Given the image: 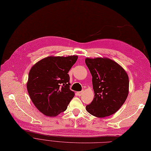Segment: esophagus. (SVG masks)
I'll return each mask as SVG.
<instances>
[{"label": "esophagus", "mask_w": 151, "mask_h": 151, "mask_svg": "<svg viewBox=\"0 0 151 151\" xmlns=\"http://www.w3.org/2000/svg\"><path fill=\"white\" fill-rule=\"evenodd\" d=\"M77 95H78V96H81L83 93V91H78L77 93Z\"/></svg>", "instance_id": "1"}]
</instances>
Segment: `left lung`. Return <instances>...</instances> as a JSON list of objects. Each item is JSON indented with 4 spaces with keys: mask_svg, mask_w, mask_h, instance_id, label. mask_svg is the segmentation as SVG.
<instances>
[{
    "mask_svg": "<svg viewBox=\"0 0 151 151\" xmlns=\"http://www.w3.org/2000/svg\"><path fill=\"white\" fill-rule=\"evenodd\" d=\"M92 76L95 97L86 106L92 116L102 118L116 113L128 95L129 79L124 69L107 58L85 59Z\"/></svg>",
    "mask_w": 151,
    "mask_h": 151,
    "instance_id": "obj_1",
    "label": "left lung"
}]
</instances>
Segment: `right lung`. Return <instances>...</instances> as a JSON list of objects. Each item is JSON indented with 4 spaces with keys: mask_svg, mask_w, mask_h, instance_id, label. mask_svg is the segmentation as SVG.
<instances>
[{
    "mask_svg": "<svg viewBox=\"0 0 151 151\" xmlns=\"http://www.w3.org/2000/svg\"><path fill=\"white\" fill-rule=\"evenodd\" d=\"M78 56H48L35 63L28 76L27 90L43 114L55 117L65 111L75 93L70 90L68 74Z\"/></svg>",
    "mask_w": 151,
    "mask_h": 151,
    "instance_id": "obj_1",
    "label": "right lung"
}]
</instances>
